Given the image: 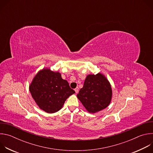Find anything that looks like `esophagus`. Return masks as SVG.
Here are the masks:
<instances>
[{"instance_id":"esophagus-1","label":"esophagus","mask_w":153,"mask_h":153,"mask_svg":"<svg viewBox=\"0 0 153 153\" xmlns=\"http://www.w3.org/2000/svg\"><path fill=\"white\" fill-rule=\"evenodd\" d=\"M74 91H75L76 93H77L79 92V88H78V87H77V88H76L74 89Z\"/></svg>"}]
</instances>
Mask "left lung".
<instances>
[{"label":"left lung","mask_w":153,"mask_h":153,"mask_svg":"<svg viewBox=\"0 0 153 153\" xmlns=\"http://www.w3.org/2000/svg\"><path fill=\"white\" fill-rule=\"evenodd\" d=\"M112 95L110 82L103 74L98 73L86 76L77 97L87 111L95 113L110 105Z\"/></svg>","instance_id":"8db88e82"}]
</instances>
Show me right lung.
Segmentation results:
<instances>
[{
  "label": "right lung",
  "instance_id": "obj_1",
  "mask_svg": "<svg viewBox=\"0 0 153 153\" xmlns=\"http://www.w3.org/2000/svg\"><path fill=\"white\" fill-rule=\"evenodd\" d=\"M29 90L39 108L47 113L59 111L67 98L75 93L59 72L47 68L36 74Z\"/></svg>",
  "mask_w": 153,
  "mask_h": 153
}]
</instances>
